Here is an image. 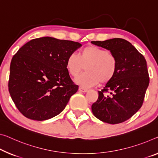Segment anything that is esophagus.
<instances>
[{
  "label": "esophagus",
  "mask_w": 158,
  "mask_h": 158,
  "mask_svg": "<svg viewBox=\"0 0 158 158\" xmlns=\"http://www.w3.org/2000/svg\"><path fill=\"white\" fill-rule=\"evenodd\" d=\"M79 91L81 92V93H87V92L88 91V89L84 88V87H79Z\"/></svg>",
  "instance_id": "34e87169"
}]
</instances>
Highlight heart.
I'll use <instances>...</instances> for the list:
<instances>
[{
    "label": "heart",
    "instance_id": "1",
    "mask_svg": "<svg viewBox=\"0 0 158 158\" xmlns=\"http://www.w3.org/2000/svg\"><path fill=\"white\" fill-rule=\"evenodd\" d=\"M65 66L69 75L76 77L83 71L86 72L76 79L82 87H90L99 83H106L112 80L117 70L115 56L104 48L88 46L82 48L79 55L73 54L68 56Z\"/></svg>",
    "mask_w": 158,
    "mask_h": 158
}]
</instances>
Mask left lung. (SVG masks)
<instances>
[{
    "label": "left lung",
    "mask_w": 158,
    "mask_h": 158,
    "mask_svg": "<svg viewBox=\"0 0 158 158\" xmlns=\"http://www.w3.org/2000/svg\"><path fill=\"white\" fill-rule=\"evenodd\" d=\"M91 43L110 51L117 60L115 76L103 89L98 91V99L92 105V111L103 122L122 123L134 115L143 102L150 81L146 60L131 44L123 39Z\"/></svg>",
    "instance_id": "1"
}]
</instances>
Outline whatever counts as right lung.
Segmentation results:
<instances>
[{
	"mask_svg": "<svg viewBox=\"0 0 158 158\" xmlns=\"http://www.w3.org/2000/svg\"><path fill=\"white\" fill-rule=\"evenodd\" d=\"M81 46L73 41L41 37L26 43L13 56L8 89L25 117L44 121L64 110L78 89L70 77L65 61Z\"/></svg>",
	"mask_w": 158,
	"mask_h": 158,
	"instance_id": "right-lung-1",
	"label": "right lung"
}]
</instances>
